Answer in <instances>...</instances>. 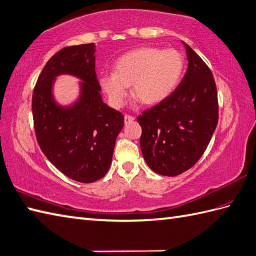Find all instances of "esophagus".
<instances>
[{
  "mask_svg": "<svg viewBox=\"0 0 256 256\" xmlns=\"http://www.w3.org/2000/svg\"><path fill=\"white\" fill-rule=\"evenodd\" d=\"M124 124H129V122H132L134 120V118L132 116H129V115H126L124 117Z\"/></svg>",
  "mask_w": 256,
  "mask_h": 256,
  "instance_id": "1",
  "label": "esophagus"
}]
</instances>
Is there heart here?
Returning a JSON list of instances; mask_svg holds the SVG:
<instances>
[{
	"instance_id": "obj_1",
	"label": "heart",
	"mask_w": 256,
	"mask_h": 256,
	"mask_svg": "<svg viewBox=\"0 0 256 256\" xmlns=\"http://www.w3.org/2000/svg\"><path fill=\"white\" fill-rule=\"evenodd\" d=\"M184 68V56L178 50L141 47L122 56L115 62L114 73H102L98 83L115 108L124 105L130 85L134 98L152 106L174 92Z\"/></svg>"
}]
</instances>
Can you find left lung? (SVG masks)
I'll use <instances>...</instances> for the list:
<instances>
[{"mask_svg":"<svg viewBox=\"0 0 256 256\" xmlns=\"http://www.w3.org/2000/svg\"><path fill=\"white\" fill-rule=\"evenodd\" d=\"M188 66L174 92L142 115L140 146L153 172L176 176L205 152L218 124L217 88L200 56L183 42Z\"/></svg>","mask_w":256,"mask_h":256,"instance_id":"obj_1","label":"left lung"}]
</instances>
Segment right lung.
Segmentation results:
<instances>
[{"instance_id": "obj_1", "label": "right lung", "mask_w": 256, "mask_h": 256, "mask_svg": "<svg viewBox=\"0 0 256 256\" xmlns=\"http://www.w3.org/2000/svg\"><path fill=\"white\" fill-rule=\"evenodd\" d=\"M95 44L66 47L54 54L39 76L32 110L36 138L44 154L68 178L93 183L110 170L124 116L107 106L95 73ZM79 80V95L69 106L56 102V78Z\"/></svg>"}]
</instances>
